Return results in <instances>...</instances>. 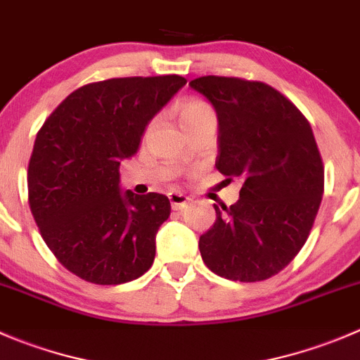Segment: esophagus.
Instances as JSON below:
<instances>
[{
  "instance_id": "esophagus-1",
  "label": "esophagus",
  "mask_w": 360,
  "mask_h": 360,
  "mask_svg": "<svg viewBox=\"0 0 360 360\" xmlns=\"http://www.w3.org/2000/svg\"><path fill=\"white\" fill-rule=\"evenodd\" d=\"M169 200H170V205H172L174 210H181L186 207V203L190 202V198L186 197V195L183 193H176V191H172V193H169Z\"/></svg>"
}]
</instances>
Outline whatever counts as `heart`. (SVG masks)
Segmentation results:
<instances>
[{"label":"heart","mask_w":360,"mask_h":360,"mask_svg":"<svg viewBox=\"0 0 360 360\" xmlns=\"http://www.w3.org/2000/svg\"><path fill=\"white\" fill-rule=\"evenodd\" d=\"M174 111H176L177 120H179L183 130L191 129V127L198 125V123L205 122V120H216V115H214L212 108L200 99L183 101V103L176 104ZM153 125L155 122L148 123L146 130H144V136H148V134L153 130Z\"/></svg>","instance_id":"obj_1"}]
</instances>
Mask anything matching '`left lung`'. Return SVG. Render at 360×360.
Segmentation results:
<instances>
[{"mask_svg": "<svg viewBox=\"0 0 360 360\" xmlns=\"http://www.w3.org/2000/svg\"><path fill=\"white\" fill-rule=\"evenodd\" d=\"M190 86L219 122L216 169L242 181L198 242L203 263L228 281L257 282L284 270L307 242L324 193V165L303 112L274 86L202 76Z\"/></svg>", "mask_w": 360, "mask_h": 360, "instance_id": "8db88e82", "label": "left lung"}]
</instances>
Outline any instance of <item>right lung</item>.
Segmentation results:
<instances>
[{
	"label": "right lung",
	"instance_id": "add662e5",
	"mask_svg": "<svg viewBox=\"0 0 360 360\" xmlns=\"http://www.w3.org/2000/svg\"><path fill=\"white\" fill-rule=\"evenodd\" d=\"M184 85L177 75L89 83L39 129L27 167L29 207L53 256L83 281L125 284L153 264L170 202L122 193L120 162L137 153L150 120Z\"/></svg>",
	"mask_w": 360,
	"mask_h": 360
}]
</instances>
